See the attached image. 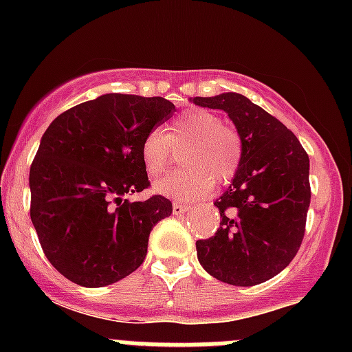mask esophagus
<instances>
[{"mask_svg":"<svg viewBox=\"0 0 352 352\" xmlns=\"http://www.w3.org/2000/svg\"><path fill=\"white\" fill-rule=\"evenodd\" d=\"M172 209H173V214L180 216V214H184V212L189 211L190 204H182V202H173Z\"/></svg>","mask_w":352,"mask_h":352,"instance_id":"esophagus-1","label":"esophagus"}]
</instances>
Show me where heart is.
<instances>
[{
    "mask_svg": "<svg viewBox=\"0 0 352 352\" xmlns=\"http://www.w3.org/2000/svg\"><path fill=\"white\" fill-rule=\"evenodd\" d=\"M180 153L184 168L155 184V190L175 199H196L212 189L214 180L226 184L242 163V138L236 129L223 124L221 117L204 109L180 113L165 134L150 131L141 141V162L150 179L162 175L170 165L173 151Z\"/></svg>",
    "mask_w": 352,
    "mask_h": 352,
    "instance_id": "heart-1",
    "label": "heart"
}]
</instances>
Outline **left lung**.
Wrapping results in <instances>:
<instances>
[{
	"label": "left lung",
	"instance_id": "left-lung-1",
	"mask_svg": "<svg viewBox=\"0 0 352 352\" xmlns=\"http://www.w3.org/2000/svg\"><path fill=\"white\" fill-rule=\"evenodd\" d=\"M199 107L228 113L242 138V163L214 206V236L197 240V258L218 281L255 286L294 258L310 208V160L289 129L240 94L194 97Z\"/></svg>",
	"mask_w": 352,
	"mask_h": 352
}]
</instances>
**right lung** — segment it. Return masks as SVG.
Returning a JSON list of instances; mask_svg holds the SVG:
<instances>
[{"label": "right lung", "mask_w": 352, "mask_h": 352, "mask_svg": "<svg viewBox=\"0 0 352 352\" xmlns=\"http://www.w3.org/2000/svg\"><path fill=\"white\" fill-rule=\"evenodd\" d=\"M162 97L107 94L56 117L30 166V218L45 257L69 281L102 287L143 264L153 226L172 214L150 187L141 141L170 119Z\"/></svg>", "instance_id": "1"}]
</instances>
